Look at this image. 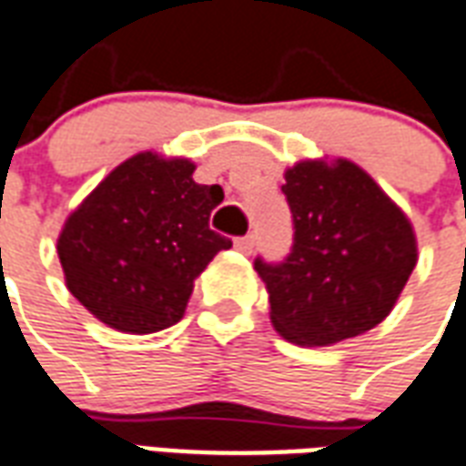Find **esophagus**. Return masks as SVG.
I'll return each instance as SVG.
<instances>
[{
	"label": "esophagus",
	"mask_w": 466,
	"mask_h": 466,
	"mask_svg": "<svg viewBox=\"0 0 466 466\" xmlns=\"http://www.w3.org/2000/svg\"><path fill=\"white\" fill-rule=\"evenodd\" d=\"M236 248L240 250V253H246V256L248 253H253V248H256V236H253V233H248V236L238 238Z\"/></svg>",
	"instance_id": "1"
}]
</instances>
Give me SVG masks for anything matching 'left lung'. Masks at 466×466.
<instances>
[{
  "label": "left lung",
  "mask_w": 466,
  "mask_h": 466,
  "mask_svg": "<svg viewBox=\"0 0 466 466\" xmlns=\"http://www.w3.org/2000/svg\"><path fill=\"white\" fill-rule=\"evenodd\" d=\"M293 248L256 258L270 320L285 340L325 348L372 330L395 308L417 263L412 223L352 161H300L285 171Z\"/></svg>",
  "instance_id": "1"
}]
</instances>
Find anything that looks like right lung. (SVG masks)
<instances>
[{
  "label": "right lung",
  "mask_w": 466,
  "mask_h": 466,
  "mask_svg": "<svg viewBox=\"0 0 466 466\" xmlns=\"http://www.w3.org/2000/svg\"><path fill=\"white\" fill-rule=\"evenodd\" d=\"M188 158L131 156L71 213L56 240L66 288L121 332H158L181 320L193 280L230 238L210 230L220 186L193 181Z\"/></svg>",
  "instance_id": "obj_1"
}]
</instances>
